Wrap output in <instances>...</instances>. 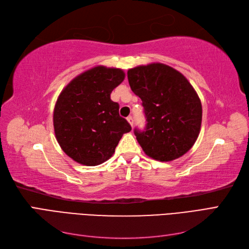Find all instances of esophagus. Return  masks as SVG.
Instances as JSON below:
<instances>
[{"label": "esophagus", "mask_w": 249, "mask_h": 249, "mask_svg": "<svg viewBox=\"0 0 249 249\" xmlns=\"http://www.w3.org/2000/svg\"><path fill=\"white\" fill-rule=\"evenodd\" d=\"M126 119H127V122H129V124L133 126V124H134V118L132 116H129Z\"/></svg>", "instance_id": "obj_1"}]
</instances>
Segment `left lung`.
I'll use <instances>...</instances> for the list:
<instances>
[{"label":"left lung","mask_w":249,"mask_h":249,"mask_svg":"<svg viewBox=\"0 0 249 249\" xmlns=\"http://www.w3.org/2000/svg\"><path fill=\"white\" fill-rule=\"evenodd\" d=\"M127 79L142 101L146 119L144 130H134L143 152L162 162L186 154L198 137L202 116L200 100L190 83L162 63L129 70Z\"/></svg>","instance_id":"8db88e82"}]
</instances>
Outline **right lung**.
Returning a JSON list of instances; mask_svg holds the SVG:
<instances>
[{"instance_id": "right-lung-1", "label": "right lung", "mask_w": 249, "mask_h": 249, "mask_svg": "<svg viewBox=\"0 0 249 249\" xmlns=\"http://www.w3.org/2000/svg\"><path fill=\"white\" fill-rule=\"evenodd\" d=\"M124 79L118 69L96 66L74 78L60 93L54 109V129L63 152L76 162L95 166L107 161L132 127L110 99Z\"/></svg>"}]
</instances>
